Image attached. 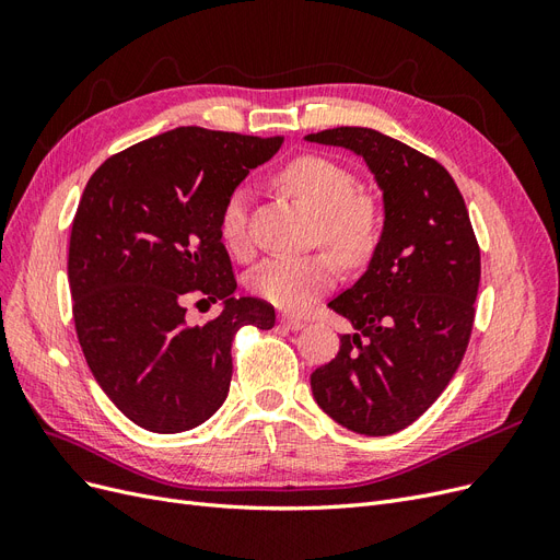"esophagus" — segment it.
I'll return each instance as SVG.
<instances>
[{"label": "esophagus", "instance_id": "1", "mask_svg": "<svg viewBox=\"0 0 560 560\" xmlns=\"http://www.w3.org/2000/svg\"><path fill=\"white\" fill-rule=\"evenodd\" d=\"M278 322H280V325H282L284 329H290V331H299V329L306 327V319L294 317V315H280Z\"/></svg>", "mask_w": 560, "mask_h": 560}]
</instances>
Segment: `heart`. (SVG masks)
<instances>
[{
	"label": "heart",
	"mask_w": 560,
	"mask_h": 560,
	"mask_svg": "<svg viewBox=\"0 0 560 560\" xmlns=\"http://www.w3.org/2000/svg\"><path fill=\"white\" fill-rule=\"evenodd\" d=\"M280 182L303 206L319 217V235L341 261L362 264L378 241V202L358 191V179L343 167L322 156H299L280 171ZM247 191L235 189L219 217V233L231 252L247 247ZM338 280V261L329 252L273 254L249 276V290L270 306L299 313L331 290Z\"/></svg>",
	"instance_id": "obj_1"
}]
</instances>
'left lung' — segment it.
<instances>
[{
  "label": "left lung",
  "mask_w": 560,
  "mask_h": 560,
  "mask_svg": "<svg viewBox=\"0 0 560 560\" xmlns=\"http://www.w3.org/2000/svg\"><path fill=\"white\" fill-rule=\"evenodd\" d=\"M360 156L383 194V229L362 278L329 301L354 334L315 369L317 406L338 425L385 436L444 393L474 325L481 254L465 200L444 165L374 128L303 138Z\"/></svg>",
  "instance_id": "8db88e82"
}]
</instances>
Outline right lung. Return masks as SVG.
Wrapping results in <instances>:
<instances>
[{
  "label": "right lung",
  "instance_id": "obj_1",
  "mask_svg": "<svg viewBox=\"0 0 560 560\" xmlns=\"http://www.w3.org/2000/svg\"><path fill=\"white\" fill-rule=\"evenodd\" d=\"M282 138L175 128L97 167L72 224L67 280L77 336L95 381L135 425L177 434L202 425L231 385L233 334L270 329L276 311L235 296L219 233L224 202ZM189 298L219 300L208 326Z\"/></svg>",
  "mask_w": 560,
  "mask_h": 560
}]
</instances>
